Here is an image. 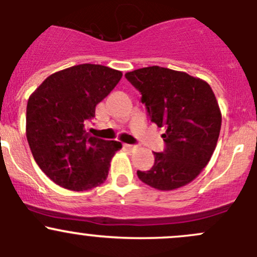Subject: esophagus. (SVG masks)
I'll list each match as a JSON object with an SVG mask.
<instances>
[{"mask_svg": "<svg viewBox=\"0 0 257 257\" xmlns=\"http://www.w3.org/2000/svg\"><path fill=\"white\" fill-rule=\"evenodd\" d=\"M124 148H125V149H128V150H134L136 149V145H132V144H124Z\"/></svg>", "mask_w": 257, "mask_h": 257, "instance_id": "34e87169", "label": "esophagus"}]
</instances>
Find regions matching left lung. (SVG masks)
Segmentation results:
<instances>
[{
  "mask_svg": "<svg viewBox=\"0 0 257 257\" xmlns=\"http://www.w3.org/2000/svg\"><path fill=\"white\" fill-rule=\"evenodd\" d=\"M141 92L148 115L163 134L164 152L154 153V165L137 174L158 190L186 185L206 167L216 147L221 112L211 87L185 72L159 66L125 73Z\"/></svg>",
  "mask_w": 257,
  "mask_h": 257,
  "instance_id": "1",
  "label": "left lung"
}]
</instances>
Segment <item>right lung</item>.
Here are the masks:
<instances>
[{"label": "right lung", "mask_w": 257, "mask_h": 257, "mask_svg": "<svg viewBox=\"0 0 257 257\" xmlns=\"http://www.w3.org/2000/svg\"><path fill=\"white\" fill-rule=\"evenodd\" d=\"M121 76L100 64H78L51 74L31 94L26 136L38 167L57 185L84 191L107 179L121 144L89 136L84 124Z\"/></svg>", "instance_id": "1"}]
</instances>
